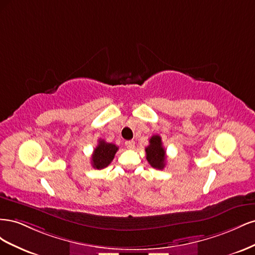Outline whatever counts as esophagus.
I'll list each match as a JSON object with an SVG mask.
<instances>
[{
  "mask_svg": "<svg viewBox=\"0 0 255 255\" xmlns=\"http://www.w3.org/2000/svg\"><path fill=\"white\" fill-rule=\"evenodd\" d=\"M126 146H127L128 149H129V150L134 149V146H135V141H133V140H128V141H126Z\"/></svg>",
  "mask_w": 255,
  "mask_h": 255,
  "instance_id": "esophagus-1",
  "label": "esophagus"
}]
</instances>
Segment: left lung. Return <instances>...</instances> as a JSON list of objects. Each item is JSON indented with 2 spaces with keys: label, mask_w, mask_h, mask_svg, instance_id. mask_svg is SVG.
I'll use <instances>...</instances> for the list:
<instances>
[{
  "label": "left lung",
  "mask_w": 255,
  "mask_h": 255,
  "mask_svg": "<svg viewBox=\"0 0 255 255\" xmlns=\"http://www.w3.org/2000/svg\"><path fill=\"white\" fill-rule=\"evenodd\" d=\"M150 144L145 148L146 160L155 169H164L166 165V151L161 142V138L158 135H154L149 140Z\"/></svg>",
  "instance_id": "8db88e82"
}]
</instances>
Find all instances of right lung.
Segmentation results:
<instances>
[{
  "instance_id": "1",
  "label": "right lung",
  "mask_w": 255,
  "mask_h": 255,
  "mask_svg": "<svg viewBox=\"0 0 255 255\" xmlns=\"http://www.w3.org/2000/svg\"><path fill=\"white\" fill-rule=\"evenodd\" d=\"M118 151V146L100 139L98 145L91 155V165L95 169H103L109 166L115 157L116 152Z\"/></svg>"
}]
</instances>
